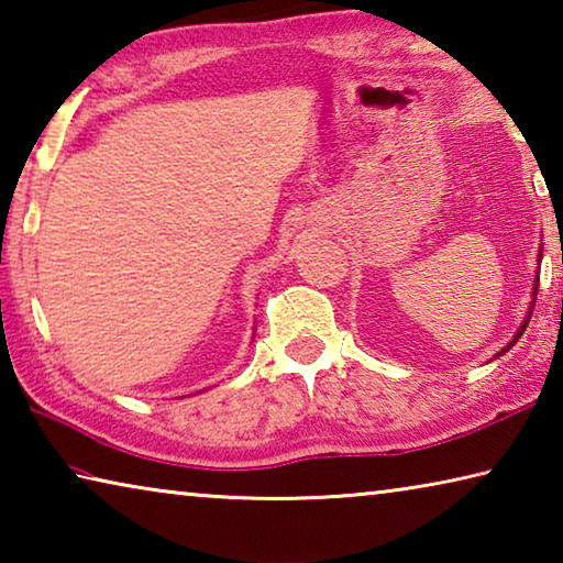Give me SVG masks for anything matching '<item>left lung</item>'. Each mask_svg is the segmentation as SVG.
Instances as JSON below:
<instances>
[{"label":"left lung","mask_w":563,"mask_h":563,"mask_svg":"<svg viewBox=\"0 0 563 563\" xmlns=\"http://www.w3.org/2000/svg\"><path fill=\"white\" fill-rule=\"evenodd\" d=\"M539 265H541V251H539ZM537 290H539V275H537V280H533V290H531V305H529V312H527V318H523V322L519 325V330L514 332V338L509 340V345L507 347H501L497 355L494 357H499V355H504V352L507 350H511L514 347V342H517L521 335H523V330H527V325H529V318H531V312H533V302H537Z\"/></svg>","instance_id":"1"}]
</instances>
